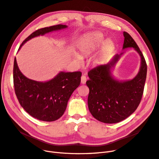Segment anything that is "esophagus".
<instances>
[{"label": "esophagus", "mask_w": 159, "mask_h": 159, "mask_svg": "<svg viewBox=\"0 0 159 159\" xmlns=\"http://www.w3.org/2000/svg\"><path fill=\"white\" fill-rule=\"evenodd\" d=\"M87 80V78L85 75H82L81 77V84H85Z\"/></svg>", "instance_id": "34e87169"}]
</instances>
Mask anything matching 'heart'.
<instances>
[{
	"mask_svg": "<svg viewBox=\"0 0 159 159\" xmlns=\"http://www.w3.org/2000/svg\"><path fill=\"white\" fill-rule=\"evenodd\" d=\"M103 41L104 37L100 33L88 34L82 38L79 46V48L82 54H89L97 50L103 44ZM112 47L113 43L111 41L107 40L106 41H105L102 47V51L97 56L96 61L99 62L102 61L112 50ZM74 58L79 62L81 61V57L77 54L75 55Z\"/></svg>",
	"mask_w": 159,
	"mask_h": 159,
	"instance_id": "b5f03b06",
	"label": "heart"
}]
</instances>
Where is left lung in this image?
Masks as SVG:
<instances>
[{"label":"left lung","instance_id":"left-lung-1","mask_svg":"<svg viewBox=\"0 0 159 159\" xmlns=\"http://www.w3.org/2000/svg\"><path fill=\"white\" fill-rule=\"evenodd\" d=\"M123 49L132 47L141 57L137 75L126 81H119L112 76L111 70L123 52L116 54L107 64L97 66L88 73L89 110L95 119L105 123H116L127 118L139 106L144 91L147 73L145 59L132 36L126 32H123Z\"/></svg>","mask_w":159,"mask_h":159}]
</instances>
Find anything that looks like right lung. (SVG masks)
Segmentation results:
<instances>
[{"instance_id":"obj_1","label":"right lung","mask_w":159,"mask_h":159,"mask_svg":"<svg viewBox=\"0 0 159 159\" xmlns=\"http://www.w3.org/2000/svg\"><path fill=\"white\" fill-rule=\"evenodd\" d=\"M67 27L59 24L39 29L22 42L18 50L32 38ZM81 75L80 71H61L48 81H35L25 77L18 68L16 57L14 61L13 83L18 102L29 114L41 121H54L61 117L71 94L80 85Z\"/></svg>"}]
</instances>
